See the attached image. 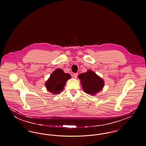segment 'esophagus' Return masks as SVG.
Masks as SVG:
<instances>
[{"label": "esophagus", "mask_w": 146, "mask_h": 146, "mask_svg": "<svg viewBox=\"0 0 146 146\" xmlns=\"http://www.w3.org/2000/svg\"><path fill=\"white\" fill-rule=\"evenodd\" d=\"M78 76V73H74V74H73V76L75 78H77V76Z\"/></svg>", "instance_id": "obj_1"}]
</instances>
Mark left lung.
<instances>
[{"label":"left lung","mask_w":146,"mask_h":146,"mask_svg":"<svg viewBox=\"0 0 146 146\" xmlns=\"http://www.w3.org/2000/svg\"><path fill=\"white\" fill-rule=\"evenodd\" d=\"M78 78L80 80L84 92L91 95L96 94L104 86V80L91 70L80 74Z\"/></svg>","instance_id":"left-lung-1"}]
</instances>
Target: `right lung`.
<instances>
[{"instance_id":"right-lung-1","label":"right lung","mask_w":146,"mask_h":146,"mask_svg":"<svg viewBox=\"0 0 146 146\" xmlns=\"http://www.w3.org/2000/svg\"><path fill=\"white\" fill-rule=\"evenodd\" d=\"M71 78L68 73H65L62 70L57 68L50 75L45 83L48 91L54 94H58L63 90L66 82Z\"/></svg>"}]
</instances>
